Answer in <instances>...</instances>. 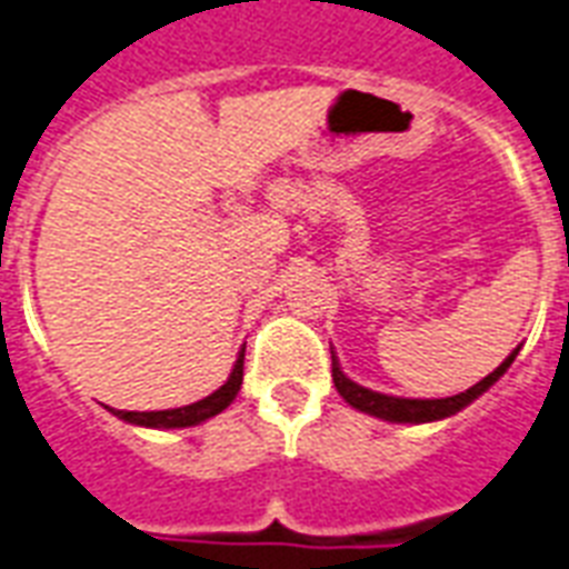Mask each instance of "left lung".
Here are the masks:
<instances>
[{"instance_id": "left-lung-1", "label": "left lung", "mask_w": 569, "mask_h": 569, "mask_svg": "<svg viewBox=\"0 0 569 569\" xmlns=\"http://www.w3.org/2000/svg\"><path fill=\"white\" fill-rule=\"evenodd\" d=\"M516 356H519V349H512L500 368L491 370L488 377H482L477 386H470V389L461 391V395H452V398H431V401H422V398H391V395H380V391L365 389V386L352 382L347 373L340 370L335 352H331V380L338 386L340 398H343L349 407L361 410V413L377 416V419H386V422H437V419H446V416L465 410L470 401H477L482 391L491 389V386L507 373V368L512 365Z\"/></svg>"}]
</instances>
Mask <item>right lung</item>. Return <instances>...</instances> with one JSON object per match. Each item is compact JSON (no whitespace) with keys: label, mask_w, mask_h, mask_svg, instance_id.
Here are the masks:
<instances>
[{"label":"right lung","mask_w":569,"mask_h":569,"mask_svg":"<svg viewBox=\"0 0 569 569\" xmlns=\"http://www.w3.org/2000/svg\"><path fill=\"white\" fill-rule=\"evenodd\" d=\"M243 382V349L238 361H234V368H231L229 380L222 382L220 389L208 395V398H201V401L189 403V407H178V410H156V413H132V410H113V416H120L126 422L132 425H144V428H189V425H199L210 416L222 413L231 401H234V395L241 391Z\"/></svg>","instance_id":"right-lung-1"}]
</instances>
